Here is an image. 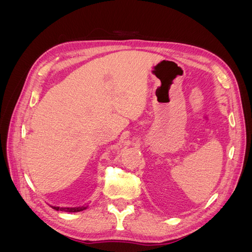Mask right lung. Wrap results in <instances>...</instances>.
I'll return each mask as SVG.
<instances>
[{"instance_id": "add662e5", "label": "right lung", "mask_w": 252, "mask_h": 252, "mask_svg": "<svg viewBox=\"0 0 252 252\" xmlns=\"http://www.w3.org/2000/svg\"><path fill=\"white\" fill-rule=\"evenodd\" d=\"M53 209H56L58 211H65V212H79L84 209H86L88 206L84 205V206H79V207H57V206H51Z\"/></svg>"}]
</instances>
